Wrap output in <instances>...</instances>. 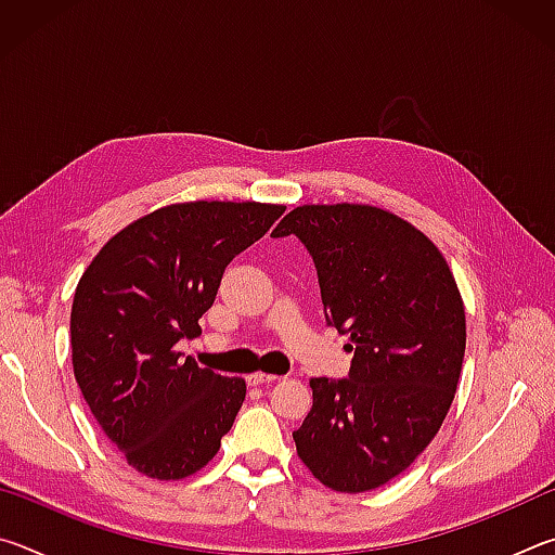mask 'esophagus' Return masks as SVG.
<instances>
[{"label": "esophagus", "mask_w": 555, "mask_h": 555, "mask_svg": "<svg viewBox=\"0 0 555 555\" xmlns=\"http://www.w3.org/2000/svg\"><path fill=\"white\" fill-rule=\"evenodd\" d=\"M276 379V374H264V372H251L249 377H247V384L249 387H259V384H269V382H274Z\"/></svg>", "instance_id": "esophagus-1"}]
</instances>
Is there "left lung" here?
<instances>
[{
  "mask_svg": "<svg viewBox=\"0 0 555 555\" xmlns=\"http://www.w3.org/2000/svg\"><path fill=\"white\" fill-rule=\"evenodd\" d=\"M313 255L325 321L350 335L347 379H311L296 453L335 492L403 473L443 426L465 357V306L446 257L377 205H298L271 232Z\"/></svg>",
  "mask_w": 555,
  "mask_h": 555,
  "instance_id": "obj_1",
  "label": "left lung"
}]
</instances>
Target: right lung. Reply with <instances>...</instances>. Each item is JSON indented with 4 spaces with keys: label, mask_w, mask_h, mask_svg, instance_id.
Here are the masks:
<instances>
[{
    "label": "right lung",
    "mask_w": 555,
    "mask_h": 555,
    "mask_svg": "<svg viewBox=\"0 0 555 555\" xmlns=\"http://www.w3.org/2000/svg\"><path fill=\"white\" fill-rule=\"evenodd\" d=\"M286 208L191 201L144 215L105 242L73 296V374L92 416L137 473L183 480L218 455L247 393L242 377L176 350L201 335L224 267Z\"/></svg>",
    "instance_id": "add662e5"
}]
</instances>
